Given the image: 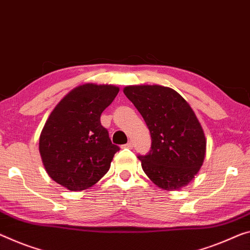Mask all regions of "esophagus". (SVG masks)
<instances>
[{
    "label": "esophagus",
    "mask_w": 250,
    "mask_h": 250,
    "mask_svg": "<svg viewBox=\"0 0 250 250\" xmlns=\"http://www.w3.org/2000/svg\"><path fill=\"white\" fill-rule=\"evenodd\" d=\"M123 146L126 147V148H132V147H133V142L129 141V142H127V143H126L125 145H123Z\"/></svg>",
    "instance_id": "34e87169"
}]
</instances>
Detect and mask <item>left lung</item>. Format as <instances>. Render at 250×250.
Masks as SVG:
<instances>
[{
    "instance_id": "1",
    "label": "left lung",
    "mask_w": 250,
    "mask_h": 250,
    "mask_svg": "<svg viewBox=\"0 0 250 250\" xmlns=\"http://www.w3.org/2000/svg\"><path fill=\"white\" fill-rule=\"evenodd\" d=\"M124 94L144 118L151 133V151L137 155L151 181L163 190L187 186L206 155L205 133L179 93L163 86H128Z\"/></svg>"
}]
</instances>
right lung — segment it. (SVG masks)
<instances>
[{"label": "right lung", "instance_id": "right-lung-1", "mask_svg": "<svg viewBox=\"0 0 250 250\" xmlns=\"http://www.w3.org/2000/svg\"><path fill=\"white\" fill-rule=\"evenodd\" d=\"M120 88L86 83L71 90L50 114L42 129L39 151L53 181L70 191L99 181L120 151L101 123V115Z\"/></svg>", "mask_w": 250, "mask_h": 250}]
</instances>
